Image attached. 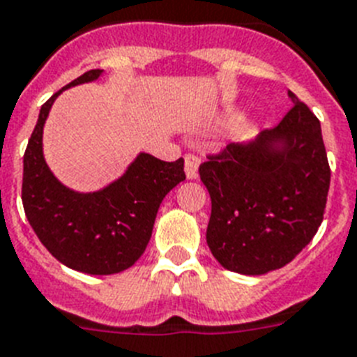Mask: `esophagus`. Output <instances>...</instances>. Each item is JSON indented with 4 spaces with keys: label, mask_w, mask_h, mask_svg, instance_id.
<instances>
[{
    "label": "esophagus",
    "mask_w": 357,
    "mask_h": 357,
    "mask_svg": "<svg viewBox=\"0 0 357 357\" xmlns=\"http://www.w3.org/2000/svg\"><path fill=\"white\" fill-rule=\"evenodd\" d=\"M198 167H199V158L194 153H185V174L188 179L198 178Z\"/></svg>",
    "instance_id": "1"
}]
</instances>
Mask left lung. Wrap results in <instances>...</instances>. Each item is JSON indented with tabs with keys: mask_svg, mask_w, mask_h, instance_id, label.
<instances>
[{
	"mask_svg": "<svg viewBox=\"0 0 357 357\" xmlns=\"http://www.w3.org/2000/svg\"><path fill=\"white\" fill-rule=\"evenodd\" d=\"M294 108L251 143H229L199 165L211 196L207 245L225 269L262 275L297 257L323 222L330 167L321 123Z\"/></svg>",
	"mask_w": 357,
	"mask_h": 357,
	"instance_id": "8db88e82",
	"label": "left lung"
}]
</instances>
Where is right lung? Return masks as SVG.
<instances>
[{
    "mask_svg": "<svg viewBox=\"0 0 357 357\" xmlns=\"http://www.w3.org/2000/svg\"><path fill=\"white\" fill-rule=\"evenodd\" d=\"M102 69L75 78L43 104L23 155L22 202L29 224L58 262L89 275L128 269L144 253L163 198L185 179L183 158L161 161L139 153L128 170L97 192L62 185L43 159V124L63 89L93 82Z\"/></svg>",
    "mask_w": 357,
    "mask_h": 357,
    "instance_id": "add662e5",
    "label": "right lung"
}]
</instances>
